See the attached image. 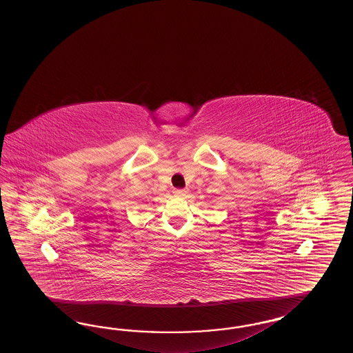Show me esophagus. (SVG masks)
Returning a JSON list of instances; mask_svg holds the SVG:
<instances>
[{
    "label": "esophagus",
    "mask_w": 353,
    "mask_h": 353,
    "mask_svg": "<svg viewBox=\"0 0 353 353\" xmlns=\"http://www.w3.org/2000/svg\"><path fill=\"white\" fill-rule=\"evenodd\" d=\"M186 193H188L186 189H174V190H173V194H174L176 197H184V196H186Z\"/></svg>",
    "instance_id": "1"
}]
</instances>
